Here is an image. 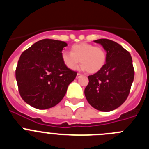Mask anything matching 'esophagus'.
Segmentation results:
<instances>
[{"instance_id":"esophagus-1","label":"esophagus","mask_w":149,"mask_h":149,"mask_svg":"<svg viewBox=\"0 0 149 149\" xmlns=\"http://www.w3.org/2000/svg\"><path fill=\"white\" fill-rule=\"evenodd\" d=\"M81 75V74H80V73H77V78H78L79 77H80V76Z\"/></svg>"}]
</instances>
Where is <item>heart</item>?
Returning <instances> with one entry per match:
<instances>
[{"mask_svg":"<svg viewBox=\"0 0 149 149\" xmlns=\"http://www.w3.org/2000/svg\"><path fill=\"white\" fill-rule=\"evenodd\" d=\"M106 58V52L103 48L86 42L73 45L71 53L63 51L61 54L62 61L67 68L74 69L81 61V69L90 74L101 70L105 64Z\"/></svg>","mask_w":149,"mask_h":149,"instance_id":"1","label":"heart"}]
</instances>
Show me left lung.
<instances>
[{"instance_id": "obj_1", "label": "left lung", "mask_w": 149, "mask_h": 149, "mask_svg": "<svg viewBox=\"0 0 149 149\" xmlns=\"http://www.w3.org/2000/svg\"><path fill=\"white\" fill-rule=\"evenodd\" d=\"M107 52L106 63L101 70L88 76L84 93L89 104L103 112L120 107L127 99L134 78L132 58L128 51L116 42L95 40Z\"/></svg>"}]
</instances>
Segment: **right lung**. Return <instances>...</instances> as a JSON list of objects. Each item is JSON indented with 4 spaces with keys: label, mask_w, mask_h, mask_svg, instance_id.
Returning a JSON list of instances; mask_svg holds the SVG:
<instances>
[{
    "label": "right lung",
    "mask_w": 149,
    "mask_h": 149,
    "mask_svg": "<svg viewBox=\"0 0 149 149\" xmlns=\"http://www.w3.org/2000/svg\"><path fill=\"white\" fill-rule=\"evenodd\" d=\"M64 42L45 39L21 54L15 69L18 92L29 105L39 110L60 103L77 72L67 68L61 59Z\"/></svg>",
    "instance_id": "obj_1"
}]
</instances>
